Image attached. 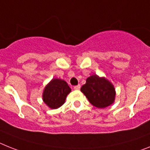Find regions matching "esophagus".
Here are the masks:
<instances>
[{"instance_id":"34e87169","label":"esophagus","mask_w":150,"mask_h":150,"mask_svg":"<svg viewBox=\"0 0 150 150\" xmlns=\"http://www.w3.org/2000/svg\"><path fill=\"white\" fill-rule=\"evenodd\" d=\"M80 88H81V85H76V86L74 87V89H75V90H79V89H80Z\"/></svg>"}]
</instances>
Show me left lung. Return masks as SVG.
<instances>
[{"mask_svg":"<svg viewBox=\"0 0 150 150\" xmlns=\"http://www.w3.org/2000/svg\"><path fill=\"white\" fill-rule=\"evenodd\" d=\"M89 102L98 108H104L114 102L116 91L114 85L105 77L91 75L81 88Z\"/></svg>","mask_w":150,"mask_h":150,"instance_id":"obj_1","label":"left lung"}]
</instances>
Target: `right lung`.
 Here are the masks:
<instances>
[{
	"mask_svg": "<svg viewBox=\"0 0 150 150\" xmlns=\"http://www.w3.org/2000/svg\"><path fill=\"white\" fill-rule=\"evenodd\" d=\"M70 92L71 88L66 81L60 79H52L44 88L42 100L51 109H57L65 103Z\"/></svg>",
	"mask_w": 150,
	"mask_h": 150,
	"instance_id": "right-lung-1",
	"label": "right lung"
}]
</instances>
